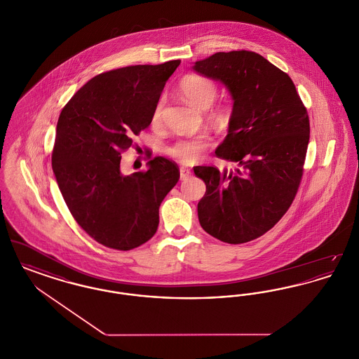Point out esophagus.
Here are the masks:
<instances>
[{
	"instance_id": "obj_1",
	"label": "esophagus",
	"mask_w": 359,
	"mask_h": 359,
	"mask_svg": "<svg viewBox=\"0 0 359 359\" xmlns=\"http://www.w3.org/2000/svg\"><path fill=\"white\" fill-rule=\"evenodd\" d=\"M191 176V171L187 167H180V180H186Z\"/></svg>"
}]
</instances>
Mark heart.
Masks as SVG:
<instances>
[{"mask_svg":"<svg viewBox=\"0 0 359 359\" xmlns=\"http://www.w3.org/2000/svg\"><path fill=\"white\" fill-rule=\"evenodd\" d=\"M180 93L187 98L189 102L199 109H207L211 106L217 98V85L205 76L201 75H186L180 83H179ZM161 109H163V101H158L154 110V122H158L161 117ZM212 141L211 137L207 135H199V136L189 137V138H180L175 141L167 148V154L173 158H176L180 163L191 164L198 161L205 151L211 147Z\"/></svg>","mask_w":359,"mask_h":359,"instance_id":"heart-1","label":"heart"}]
</instances>
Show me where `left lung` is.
Segmentation results:
<instances>
[{
  "label": "left lung",
  "mask_w": 359,
  "mask_h": 359,
  "mask_svg": "<svg viewBox=\"0 0 359 359\" xmlns=\"http://www.w3.org/2000/svg\"><path fill=\"white\" fill-rule=\"evenodd\" d=\"M192 69L231 95L229 133L215 154L239 165L194 168L205 184L199 222L223 242H249L271 230L294 199L309 141L307 109L288 74L256 52H217Z\"/></svg>",
  "instance_id": "8db88e82"
}]
</instances>
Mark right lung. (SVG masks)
Listing matches in <instances>:
<instances>
[{
  "label": "right lung",
  "mask_w": 359,
  "mask_h": 359,
  "mask_svg": "<svg viewBox=\"0 0 359 359\" xmlns=\"http://www.w3.org/2000/svg\"><path fill=\"white\" fill-rule=\"evenodd\" d=\"M179 65L170 60L100 74L60 113L52 152L57 186L78 224L107 248L130 250L152 238L158 207L180 177L177 165L161 156L148 161V171L121 172V152L151 125Z\"/></svg>",
  "instance_id": "add662e5"
}]
</instances>
